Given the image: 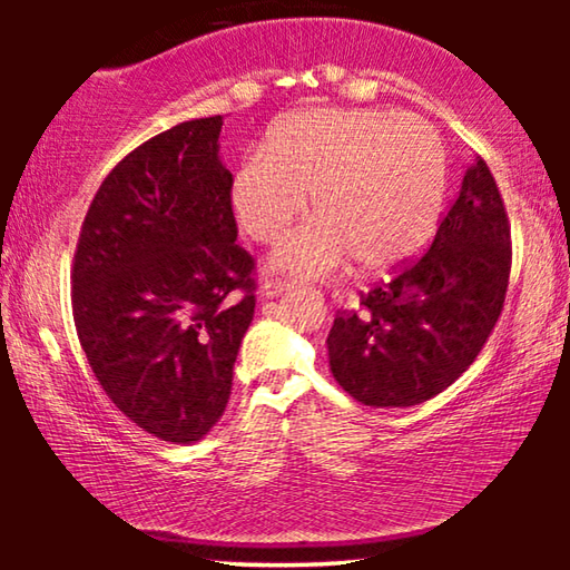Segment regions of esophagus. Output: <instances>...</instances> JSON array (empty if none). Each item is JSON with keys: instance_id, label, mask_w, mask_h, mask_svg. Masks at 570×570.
<instances>
[{"instance_id": "esophagus-1", "label": "esophagus", "mask_w": 570, "mask_h": 570, "mask_svg": "<svg viewBox=\"0 0 570 570\" xmlns=\"http://www.w3.org/2000/svg\"><path fill=\"white\" fill-rule=\"evenodd\" d=\"M292 288H294V282H288V278H264L262 284L264 296H278L284 292H292Z\"/></svg>"}]
</instances>
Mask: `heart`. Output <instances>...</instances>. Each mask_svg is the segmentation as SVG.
I'll list each match as a JSON object with an SVG mask.
<instances>
[{
    "label": "heart",
    "mask_w": 570,
    "mask_h": 570,
    "mask_svg": "<svg viewBox=\"0 0 570 570\" xmlns=\"http://www.w3.org/2000/svg\"><path fill=\"white\" fill-rule=\"evenodd\" d=\"M316 218L286 234L272 266L302 278L350 262L366 276L407 266L428 246L445 196L438 135L410 115L314 108L292 112L266 132L230 176L238 228L272 244L306 210Z\"/></svg>",
    "instance_id": "1"
}]
</instances>
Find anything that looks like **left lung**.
I'll use <instances>...</instances> for the list:
<instances>
[{"instance_id": "1", "label": "left lung", "mask_w": 570, "mask_h": 570, "mask_svg": "<svg viewBox=\"0 0 570 570\" xmlns=\"http://www.w3.org/2000/svg\"><path fill=\"white\" fill-rule=\"evenodd\" d=\"M510 226L485 160L470 163L428 254L334 320L326 350L340 387L370 407H412L475 362L503 312Z\"/></svg>"}]
</instances>
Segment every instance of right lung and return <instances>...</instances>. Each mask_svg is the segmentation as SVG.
<instances>
[{
    "instance_id": "add662e5",
    "label": "right lung",
    "mask_w": 570,
    "mask_h": 570,
    "mask_svg": "<svg viewBox=\"0 0 570 570\" xmlns=\"http://www.w3.org/2000/svg\"><path fill=\"white\" fill-rule=\"evenodd\" d=\"M224 115L173 125L95 193L72 266L77 336L125 417L176 445L224 414L254 320V262L236 246Z\"/></svg>"
}]
</instances>
